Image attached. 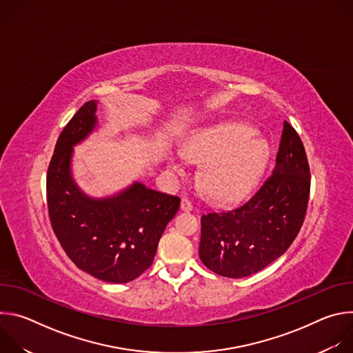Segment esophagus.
<instances>
[{"label":"esophagus","mask_w":353,"mask_h":353,"mask_svg":"<svg viewBox=\"0 0 353 353\" xmlns=\"http://www.w3.org/2000/svg\"><path fill=\"white\" fill-rule=\"evenodd\" d=\"M180 208L181 211H185V212H190L194 210V205L191 201L188 198H181V204H180Z\"/></svg>","instance_id":"obj_1"}]
</instances>
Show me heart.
<instances>
[{
  "instance_id": "obj_1",
  "label": "heart",
  "mask_w": 353,
  "mask_h": 353,
  "mask_svg": "<svg viewBox=\"0 0 353 353\" xmlns=\"http://www.w3.org/2000/svg\"><path fill=\"white\" fill-rule=\"evenodd\" d=\"M184 157L203 163L199 185L205 195L219 204L241 199L261 174L268 146L264 139L243 124L226 123L203 128L184 142ZM184 157L169 152L166 159L170 169L184 173Z\"/></svg>"
}]
</instances>
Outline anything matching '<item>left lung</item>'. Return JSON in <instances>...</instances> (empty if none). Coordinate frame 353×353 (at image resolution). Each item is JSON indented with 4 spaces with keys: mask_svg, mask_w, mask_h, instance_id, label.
Listing matches in <instances>:
<instances>
[{
    "mask_svg": "<svg viewBox=\"0 0 353 353\" xmlns=\"http://www.w3.org/2000/svg\"><path fill=\"white\" fill-rule=\"evenodd\" d=\"M310 169L294 128L283 130L272 174L243 205L201 218L199 259L226 278L253 275L279 259L303 225Z\"/></svg>",
    "mask_w": 353,
    "mask_h": 353,
    "instance_id": "1",
    "label": "left lung"
}]
</instances>
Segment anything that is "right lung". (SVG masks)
<instances>
[{
  "mask_svg": "<svg viewBox=\"0 0 353 353\" xmlns=\"http://www.w3.org/2000/svg\"><path fill=\"white\" fill-rule=\"evenodd\" d=\"M97 105L85 103L57 139L47 172V207L61 247L79 270L100 281L127 283L152 265L180 198L141 181L108 196H90L78 185L74 146L96 130Z\"/></svg>",
  "mask_w": 353,
  "mask_h": 353,
  "instance_id": "1",
  "label": "right lung"
}]
</instances>
